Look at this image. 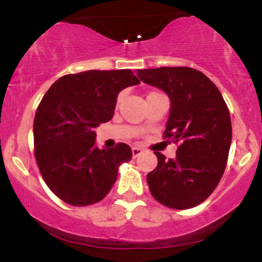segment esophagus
<instances>
[{
    "mask_svg": "<svg viewBox=\"0 0 262 262\" xmlns=\"http://www.w3.org/2000/svg\"><path fill=\"white\" fill-rule=\"evenodd\" d=\"M141 152H143V149L141 148H138V146H134L133 149H132V154H133V158L137 159L138 156H139Z\"/></svg>",
    "mask_w": 262,
    "mask_h": 262,
    "instance_id": "obj_1",
    "label": "esophagus"
}]
</instances>
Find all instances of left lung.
I'll return each instance as SVG.
<instances>
[{"label": "left lung", "instance_id": "8db88e82", "mask_svg": "<svg viewBox=\"0 0 262 262\" xmlns=\"http://www.w3.org/2000/svg\"><path fill=\"white\" fill-rule=\"evenodd\" d=\"M138 77L169 96L165 137L180 143L173 159L155 152L158 166L146 176L150 192L170 208H192L210 196L225 170L231 122L223 96L191 68L145 69Z\"/></svg>", "mask_w": 262, "mask_h": 262}]
</instances>
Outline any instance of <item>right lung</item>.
<instances>
[{
  "label": "right lung",
  "instance_id": "1",
  "mask_svg": "<svg viewBox=\"0 0 262 262\" xmlns=\"http://www.w3.org/2000/svg\"><path fill=\"white\" fill-rule=\"evenodd\" d=\"M130 70H89L60 77L44 95L33 124L35 159L45 183L71 206L107 196L118 166L132 159L130 146L100 149L96 132L111 121L122 90L139 85Z\"/></svg>",
  "mask_w": 262,
  "mask_h": 262
}]
</instances>
